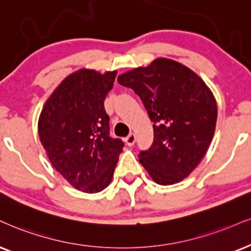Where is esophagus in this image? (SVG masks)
Listing matches in <instances>:
<instances>
[{
	"instance_id": "34e87169",
	"label": "esophagus",
	"mask_w": 251,
	"mask_h": 251,
	"mask_svg": "<svg viewBox=\"0 0 251 251\" xmlns=\"http://www.w3.org/2000/svg\"><path fill=\"white\" fill-rule=\"evenodd\" d=\"M136 142V135L135 134H130L128 137L126 138V143L129 145V147H132Z\"/></svg>"
}]
</instances>
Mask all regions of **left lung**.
<instances>
[{
    "label": "left lung",
    "mask_w": 251,
    "mask_h": 251,
    "mask_svg": "<svg viewBox=\"0 0 251 251\" xmlns=\"http://www.w3.org/2000/svg\"><path fill=\"white\" fill-rule=\"evenodd\" d=\"M134 91L153 122V143L140 163L157 184L181 181L205 156L215 131L214 95L198 74L177 61L158 58L117 78Z\"/></svg>",
    "instance_id": "8db88e82"
}]
</instances>
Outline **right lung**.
<instances>
[{"label": "right lung", "mask_w": 251, "mask_h": 251, "mask_svg": "<svg viewBox=\"0 0 251 251\" xmlns=\"http://www.w3.org/2000/svg\"><path fill=\"white\" fill-rule=\"evenodd\" d=\"M116 71L82 69L63 80L40 113L38 134L53 168L86 193L110 184L125 143L109 136L104 99Z\"/></svg>", "instance_id": "add662e5"}]
</instances>
